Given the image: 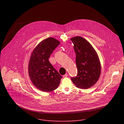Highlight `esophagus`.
Returning <instances> with one entry per match:
<instances>
[{
    "instance_id": "1",
    "label": "esophagus",
    "mask_w": 124,
    "mask_h": 124,
    "mask_svg": "<svg viewBox=\"0 0 124 124\" xmlns=\"http://www.w3.org/2000/svg\"><path fill=\"white\" fill-rule=\"evenodd\" d=\"M68 76V74H65V75H64L63 76V78H66V77H67Z\"/></svg>"
}]
</instances>
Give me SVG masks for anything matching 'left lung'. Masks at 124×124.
Segmentation results:
<instances>
[{"label": "left lung", "instance_id": "8db88e82", "mask_svg": "<svg viewBox=\"0 0 124 124\" xmlns=\"http://www.w3.org/2000/svg\"><path fill=\"white\" fill-rule=\"evenodd\" d=\"M76 53V64L78 74L71 78L78 88L87 89L98 81L101 70L98 54L92 45L85 38L76 36L71 39Z\"/></svg>", "mask_w": 124, "mask_h": 124}]
</instances>
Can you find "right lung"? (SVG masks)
<instances>
[{"label":"right lung","instance_id":"right-lung-1","mask_svg":"<svg viewBox=\"0 0 124 124\" xmlns=\"http://www.w3.org/2000/svg\"><path fill=\"white\" fill-rule=\"evenodd\" d=\"M60 44L54 38H48L34 49L28 65L29 75L33 85L39 90L50 92L57 88L62 76L49 61L50 55Z\"/></svg>","mask_w":124,"mask_h":124}]
</instances>
